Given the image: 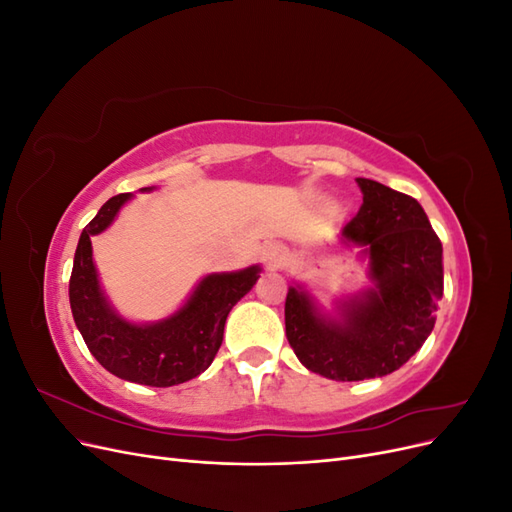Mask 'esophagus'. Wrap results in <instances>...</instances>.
<instances>
[{
  "instance_id": "obj_1",
  "label": "esophagus",
  "mask_w": 512,
  "mask_h": 512,
  "mask_svg": "<svg viewBox=\"0 0 512 512\" xmlns=\"http://www.w3.org/2000/svg\"><path fill=\"white\" fill-rule=\"evenodd\" d=\"M265 262L269 271H277L286 265V254L280 245H269L265 252Z\"/></svg>"
}]
</instances>
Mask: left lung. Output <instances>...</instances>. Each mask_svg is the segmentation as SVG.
Here are the masks:
<instances>
[{
    "label": "left lung",
    "mask_w": 512,
    "mask_h": 512,
    "mask_svg": "<svg viewBox=\"0 0 512 512\" xmlns=\"http://www.w3.org/2000/svg\"><path fill=\"white\" fill-rule=\"evenodd\" d=\"M342 243L359 247L371 284L324 309L305 284L286 297V337L297 359L329 380L356 382L393 374L425 344L444 292L442 243L408 194L371 179Z\"/></svg>",
    "instance_id": "8db88e82"
}]
</instances>
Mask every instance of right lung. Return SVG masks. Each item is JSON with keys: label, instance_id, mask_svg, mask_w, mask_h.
<instances>
[{"label": "right lung", "instance_id": "1", "mask_svg": "<svg viewBox=\"0 0 512 512\" xmlns=\"http://www.w3.org/2000/svg\"><path fill=\"white\" fill-rule=\"evenodd\" d=\"M151 190L156 188L141 192ZM132 196L117 194L106 200L83 228L70 275V307L76 329L106 371L121 380L166 389L200 376L213 363L230 309L254 288L260 267L205 275L188 301L162 320L138 324L123 318L102 290L91 237L111 226Z\"/></svg>", "mask_w": 512, "mask_h": 512}]
</instances>
